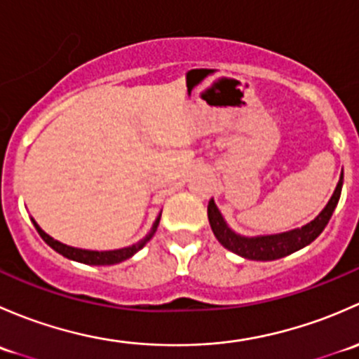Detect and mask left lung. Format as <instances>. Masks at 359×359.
<instances>
[{
  "label": "left lung",
  "mask_w": 359,
  "mask_h": 359,
  "mask_svg": "<svg viewBox=\"0 0 359 359\" xmlns=\"http://www.w3.org/2000/svg\"><path fill=\"white\" fill-rule=\"evenodd\" d=\"M344 182V172L340 173L339 184H337L334 194L328 200L327 206L320 212V215L314 220L307 222L306 226L297 227V229L287 231V233L278 234H264V236H243L238 234L227 226L226 219L222 217L220 210L217 208L215 201H208V220L210 227H212L213 234L219 240V243L224 248L231 250L236 255L243 257L248 260H276L281 257H287L297 250L307 247L313 243L323 229L327 227L328 220H330L332 213H334L337 203H339L340 191H342Z\"/></svg>",
  "instance_id": "1"
}]
</instances>
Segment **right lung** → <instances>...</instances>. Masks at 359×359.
<instances>
[{"label": "right lung", "mask_w": 359, "mask_h": 359, "mask_svg": "<svg viewBox=\"0 0 359 359\" xmlns=\"http://www.w3.org/2000/svg\"><path fill=\"white\" fill-rule=\"evenodd\" d=\"M159 219H161V213L156 217V220H154V224H153V227H151L149 233H147L142 240L137 241L135 245H132V247H125V248H118V250H104V252H99V250H85V248L69 247V245H64V243H60V241L53 240V238L48 236V234H46L45 231L38 226V222H36V220L31 217L36 231H38L39 236L43 238V241H45L48 247H52L57 253L64 255L66 259L76 260V262H81V264H88V266H112V264H119V262H123V260L133 257L140 248L146 247L147 241L154 236V233H156V229H158Z\"/></svg>", "instance_id": "obj_1"}]
</instances>
